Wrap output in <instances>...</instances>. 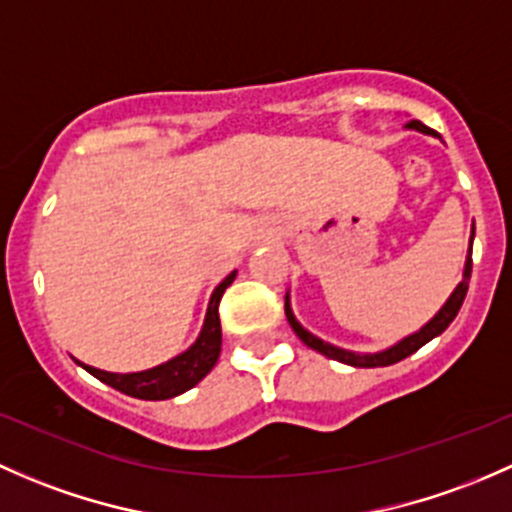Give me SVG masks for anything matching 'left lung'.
<instances>
[{"mask_svg":"<svg viewBox=\"0 0 512 512\" xmlns=\"http://www.w3.org/2000/svg\"><path fill=\"white\" fill-rule=\"evenodd\" d=\"M409 128L421 130V133H426V135H436L434 130H429L424 123H419V120H412V123H409ZM473 234H476V226H473ZM473 234H471V244H473ZM471 268H473V261H471V251H468L466 268H463V281L458 283L456 291H453L451 298L446 300L444 308H441L439 313L434 315V320H429V323H426L424 328L419 330V333L409 335L407 340L397 342V345H394V347H389V350H384V352H377V355H355V352L340 350V347L328 345V342H323V340H320V337L310 335L308 330H305L303 325H300L298 320L293 318L291 305H288V295H286V318H288V323H291V328L295 330V335H298L300 340L305 342V345L313 347V350H318L320 355L330 357V360L345 362V365H352V367H387V365H394V362H402L404 357L414 355V352L419 350V347H424L426 342L434 340L436 335H441L446 328H449V325L453 323V318H456V315H458V310H461L463 298H466V293H468V281H471Z\"/></svg>","mask_w":512,"mask_h":512,"instance_id":"8db88e82","label":"left lung"}]
</instances>
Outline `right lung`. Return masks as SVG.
Wrapping results in <instances>:
<instances>
[{"label":"right lung","instance_id":"right-lung-1","mask_svg":"<svg viewBox=\"0 0 512 512\" xmlns=\"http://www.w3.org/2000/svg\"><path fill=\"white\" fill-rule=\"evenodd\" d=\"M236 271L229 273L224 281L219 283L217 291L212 293V300H209L207 320H204V328L199 340L189 347L187 352L175 357V360L165 362L160 367H152V370L145 372H133V374H115V372H103L96 370V367L81 365L83 370L91 372L93 377L100 379L108 387L118 389V392L128 394V397L135 399H150V402H157V399H172L177 394L187 392L194 384L202 382L212 367L217 365L219 352H221V323H219V300L224 295L226 288L234 281Z\"/></svg>","mask_w":512,"mask_h":512}]
</instances>
